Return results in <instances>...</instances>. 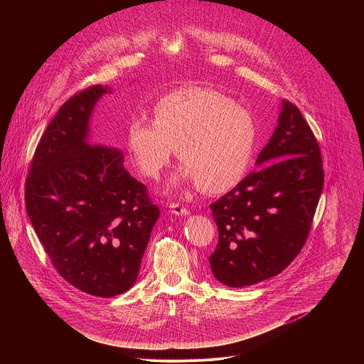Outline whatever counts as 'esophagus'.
I'll list each match as a JSON object with an SVG mask.
<instances>
[{"instance_id": "obj_1", "label": "esophagus", "mask_w": 364, "mask_h": 364, "mask_svg": "<svg viewBox=\"0 0 364 364\" xmlns=\"http://www.w3.org/2000/svg\"><path fill=\"white\" fill-rule=\"evenodd\" d=\"M168 209H170V212H171L173 215H177V216H187V215L190 213L187 207H184V205L180 204V203H170V204H168Z\"/></svg>"}]
</instances>
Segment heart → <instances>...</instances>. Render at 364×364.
Instances as JSON below:
<instances>
[{
  "mask_svg": "<svg viewBox=\"0 0 364 364\" xmlns=\"http://www.w3.org/2000/svg\"><path fill=\"white\" fill-rule=\"evenodd\" d=\"M257 145V125L246 108L223 93L200 86L174 89L152 108V121L128 125L131 159L148 180L170 166L176 148L184 164L180 180L197 183L209 194L236 187L249 173Z\"/></svg>",
  "mask_w": 364,
  "mask_h": 364,
  "instance_id": "b5f03b06",
  "label": "heart"
}]
</instances>
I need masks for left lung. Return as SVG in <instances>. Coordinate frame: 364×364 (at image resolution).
<instances>
[{"instance_id":"left-lung-1","label":"left lung","mask_w":364,"mask_h":364,"mask_svg":"<svg viewBox=\"0 0 364 364\" xmlns=\"http://www.w3.org/2000/svg\"><path fill=\"white\" fill-rule=\"evenodd\" d=\"M256 163L261 170L210 204L219 242L209 262L216 279L233 288L272 278L294 261L308 239L324 186L318 141L287 99Z\"/></svg>"}]
</instances>
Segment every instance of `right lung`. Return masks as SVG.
Returning a JSON list of instances; mask_svg holds the SVG:
<instances>
[{
  "instance_id": "right-lung-1",
  "label": "right lung",
  "mask_w": 364,
  "mask_h": 364,
  "mask_svg": "<svg viewBox=\"0 0 364 364\" xmlns=\"http://www.w3.org/2000/svg\"><path fill=\"white\" fill-rule=\"evenodd\" d=\"M89 86L59 108L41 135L26 178V209L47 256L75 288L108 298L128 291L160 216L118 149L86 144L97 99Z\"/></svg>"
}]
</instances>
